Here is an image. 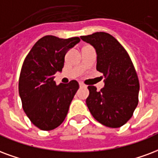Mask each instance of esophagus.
I'll return each mask as SVG.
<instances>
[{
    "mask_svg": "<svg viewBox=\"0 0 158 158\" xmlns=\"http://www.w3.org/2000/svg\"><path fill=\"white\" fill-rule=\"evenodd\" d=\"M79 86H80V87H85V84H83L82 82H79Z\"/></svg>",
    "mask_w": 158,
    "mask_h": 158,
    "instance_id": "34e87169",
    "label": "esophagus"
}]
</instances>
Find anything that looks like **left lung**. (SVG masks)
I'll list each match as a JSON object with an SVG mask.
<instances>
[{
	"instance_id": "8db88e82",
	"label": "left lung",
	"mask_w": 158,
	"mask_h": 158,
	"mask_svg": "<svg viewBox=\"0 0 158 158\" xmlns=\"http://www.w3.org/2000/svg\"><path fill=\"white\" fill-rule=\"evenodd\" d=\"M97 52L96 69L105 76L100 91L88 86L86 104L93 117L107 127L118 128L127 123L138 105L139 79L128 52L115 37L106 32L81 36Z\"/></svg>"
}]
</instances>
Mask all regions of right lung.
<instances>
[{
  "mask_svg": "<svg viewBox=\"0 0 158 158\" xmlns=\"http://www.w3.org/2000/svg\"><path fill=\"white\" fill-rule=\"evenodd\" d=\"M79 41L78 37L64 39L48 35L35 43L24 59L18 90L23 110L40 130L55 129L67 115L79 83L56 85L54 74L61 72L66 52Z\"/></svg>",
  "mask_w": 158,
  "mask_h": 158,
  "instance_id": "add662e5",
  "label": "right lung"
}]
</instances>
